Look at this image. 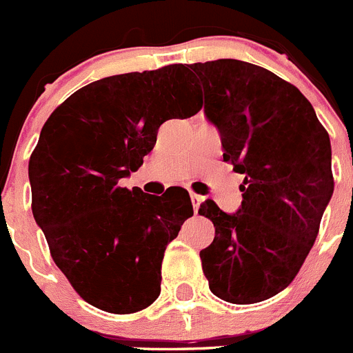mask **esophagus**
<instances>
[{"instance_id": "esophagus-1", "label": "esophagus", "mask_w": 353, "mask_h": 353, "mask_svg": "<svg viewBox=\"0 0 353 353\" xmlns=\"http://www.w3.org/2000/svg\"><path fill=\"white\" fill-rule=\"evenodd\" d=\"M191 201H192V208H194V214H196V212L199 210V205H201V201H203V196L191 192Z\"/></svg>"}]
</instances>
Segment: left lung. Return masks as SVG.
Returning a JSON list of instances; mask_svg holds the SVG:
<instances>
[{
	"mask_svg": "<svg viewBox=\"0 0 353 353\" xmlns=\"http://www.w3.org/2000/svg\"><path fill=\"white\" fill-rule=\"evenodd\" d=\"M205 113L221 132L223 159L245 174L242 207L226 214L207 199L214 223L199 252L212 293L232 304L274 297L297 276L334 191L329 134L288 81L240 60L189 65Z\"/></svg>",
	"mask_w": 353,
	"mask_h": 353,
	"instance_id": "8db88e82",
	"label": "left lung"
}]
</instances>
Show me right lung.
<instances>
[{"instance_id": "obj_1", "label": "right lung", "mask_w": 353, "mask_h": 353, "mask_svg": "<svg viewBox=\"0 0 353 353\" xmlns=\"http://www.w3.org/2000/svg\"><path fill=\"white\" fill-rule=\"evenodd\" d=\"M185 65L104 77L72 93L43 123L30 157L31 210L81 299L129 314L161 293L166 245L192 215L185 189L150 196L120 187L161 123L201 109Z\"/></svg>"}]
</instances>
